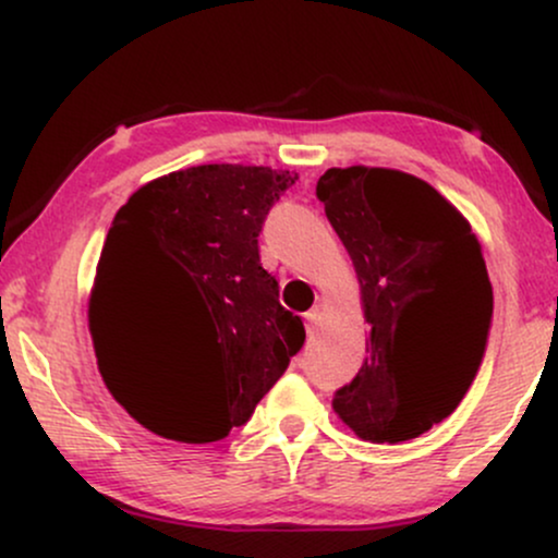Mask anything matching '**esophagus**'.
<instances>
[{
	"mask_svg": "<svg viewBox=\"0 0 558 558\" xmlns=\"http://www.w3.org/2000/svg\"><path fill=\"white\" fill-rule=\"evenodd\" d=\"M304 319H306V332H310V336H315V328H317V323H319V310L306 312Z\"/></svg>",
	"mask_w": 558,
	"mask_h": 558,
	"instance_id": "1",
	"label": "esophagus"
}]
</instances>
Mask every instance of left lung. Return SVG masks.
Wrapping results in <instances>:
<instances>
[{
  "label": "left lung",
  "mask_w": 558,
  "mask_h": 558,
  "mask_svg": "<svg viewBox=\"0 0 558 558\" xmlns=\"http://www.w3.org/2000/svg\"><path fill=\"white\" fill-rule=\"evenodd\" d=\"M360 280L367 356L332 412L369 444H403L444 422L475 380L493 288L470 220L417 175L330 168L317 181Z\"/></svg>",
  "instance_id": "1"
}]
</instances>
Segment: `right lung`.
Here are the masks:
<instances>
[{
  "instance_id": "right-lung-1",
  "label": "right lung",
  "mask_w": 558,
  "mask_h": 558,
  "mask_svg": "<svg viewBox=\"0 0 558 558\" xmlns=\"http://www.w3.org/2000/svg\"><path fill=\"white\" fill-rule=\"evenodd\" d=\"M296 172L198 165L133 191L101 246L88 332L112 399L138 425L181 444H213L252 417L304 343L259 265L265 215ZM181 316L192 343L168 355L156 319Z\"/></svg>"
}]
</instances>
